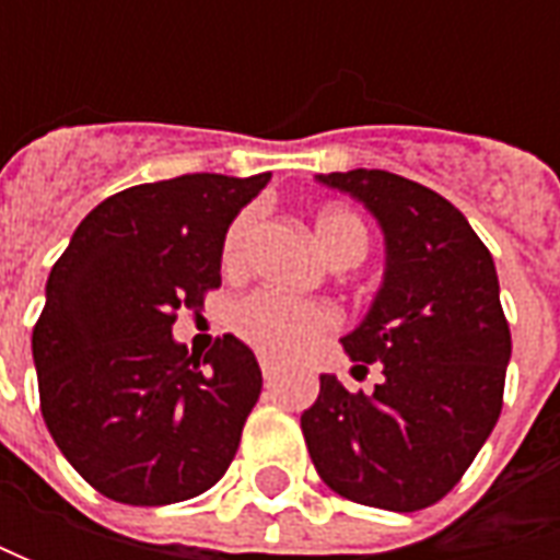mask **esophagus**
Here are the masks:
<instances>
[{"instance_id":"34e87169","label":"esophagus","mask_w":560,"mask_h":560,"mask_svg":"<svg viewBox=\"0 0 560 560\" xmlns=\"http://www.w3.org/2000/svg\"><path fill=\"white\" fill-rule=\"evenodd\" d=\"M277 371H280V368H277V361H273V358H261V374H265L268 383L277 376Z\"/></svg>"}]
</instances>
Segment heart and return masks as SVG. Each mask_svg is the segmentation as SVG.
Instances as JSON below:
<instances>
[{"instance_id":"heart-1","label":"heart","mask_w":560,"mask_h":560,"mask_svg":"<svg viewBox=\"0 0 560 560\" xmlns=\"http://www.w3.org/2000/svg\"><path fill=\"white\" fill-rule=\"evenodd\" d=\"M252 233V214H240L224 233L221 261L226 270L243 268L246 243ZM314 240L336 268H352L368 252V226L349 208H320L314 218ZM233 330L258 352L277 358L302 355L314 339L334 327V312L320 302H302L280 292L258 290L240 299L230 314Z\"/></svg>"}]
</instances>
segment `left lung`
<instances>
[{"instance_id":"left-lung-1","label":"left lung","mask_w":560,"mask_h":560,"mask_svg":"<svg viewBox=\"0 0 560 560\" xmlns=\"http://www.w3.org/2000/svg\"><path fill=\"white\" fill-rule=\"evenodd\" d=\"M320 184L364 202L386 236V273L342 346L355 371L376 364L374 393L320 374L302 433L320 480L358 505L420 511L440 502L502 415L511 330L483 240L440 192L389 171Z\"/></svg>"}]
</instances>
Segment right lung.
Returning a JSON list of instances; mask_svg holds the SVG:
<instances>
[{
  "mask_svg": "<svg viewBox=\"0 0 560 560\" xmlns=\"http://www.w3.org/2000/svg\"><path fill=\"white\" fill-rule=\"evenodd\" d=\"M270 174H184L98 202L46 283L33 327L39 411L55 445L96 492L171 505L218 483L233 462L261 368L218 336L196 358L171 336L221 287L226 226Z\"/></svg>",
  "mask_w": 560,
  "mask_h": 560,
  "instance_id": "right-lung-1",
  "label": "right lung"
}]
</instances>
